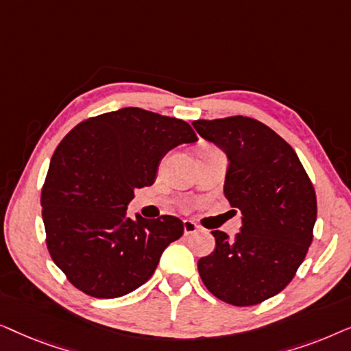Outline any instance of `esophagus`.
I'll list each match as a JSON object with an SVG mask.
<instances>
[{"label":"esophagus","instance_id":"1","mask_svg":"<svg viewBox=\"0 0 351 351\" xmlns=\"http://www.w3.org/2000/svg\"><path fill=\"white\" fill-rule=\"evenodd\" d=\"M198 230H199V227L195 222H191V220H184L185 237H191V234H195L196 232H198Z\"/></svg>","mask_w":351,"mask_h":351}]
</instances>
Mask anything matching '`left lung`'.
Instances as JSON below:
<instances>
[{
    "label": "left lung",
    "instance_id": "left-lung-1",
    "mask_svg": "<svg viewBox=\"0 0 351 351\" xmlns=\"http://www.w3.org/2000/svg\"><path fill=\"white\" fill-rule=\"evenodd\" d=\"M201 137L228 158L223 193L243 214L234 238L214 230L215 249L198 261L210 294L257 305L289 285L313 239L316 195L294 148L257 119H198Z\"/></svg>",
    "mask_w": 351,
    "mask_h": 351
}]
</instances>
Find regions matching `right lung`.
<instances>
[{
	"label": "right lung",
	"mask_w": 351,
	"mask_h": 351,
	"mask_svg": "<svg viewBox=\"0 0 351 351\" xmlns=\"http://www.w3.org/2000/svg\"><path fill=\"white\" fill-rule=\"evenodd\" d=\"M198 141L189 123L128 107L75 126L57 145L41 190L52 261L84 294L114 299L150 280L184 234L174 215H126L134 190L150 186L167 152Z\"/></svg>",
	"instance_id": "obj_1"
}]
</instances>
